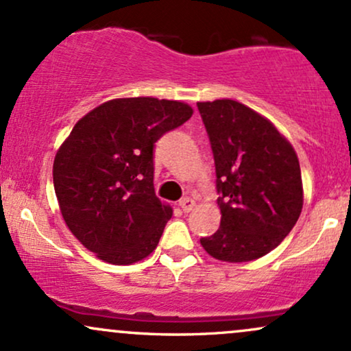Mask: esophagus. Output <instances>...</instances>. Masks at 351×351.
<instances>
[{"instance_id":"1","label":"esophagus","mask_w":351,"mask_h":351,"mask_svg":"<svg viewBox=\"0 0 351 351\" xmlns=\"http://www.w3.org/2000/svg\"><path fill=\"white\" fill-rule=\"evenodd\" d=\"M178 204H180V208L183 209L184 213H189L193 208H195V199H191V198H183V199H180Z\"/></svg>"}]
</instances>
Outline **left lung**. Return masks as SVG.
Returning <instances> with one entry per match:
<instances>
[{
	"label": "left lung",
	"instance_id": "left-lung-1",
	"mask_svg": "<svg viewBox=\"0 0 351 351\" xmlns=\"http://www.w3.org/2000/svg\"><path fill=\"white\" fill-rule=\"evenodd\" d=\"M216 167L219 229L201 237L209 256L247 263L276 249L304 204L297 153L274 125L236 100L198 102Z\"/></svg>",
	"mask_w": 351,
	"mask_h": 351
}]
</instances>
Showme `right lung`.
Segmentation results:
<instances>
[{"label": "right lung", "instance_id": "1", "mask_svg": "<svg viewBox=\"0 0 351 351\" xmlns=\"http://www.w3.org/2000/svg\"><path fill=\"white\" fill-rule=\"evenodd\" d=\"M193 115L178 100L114 99L84 115L56 153L52 178L71 232L106 263L145 259L173 211L153 188V148Z\"/></svg>", "mask_w": 351, "mask_h": 351}]
</instances>
